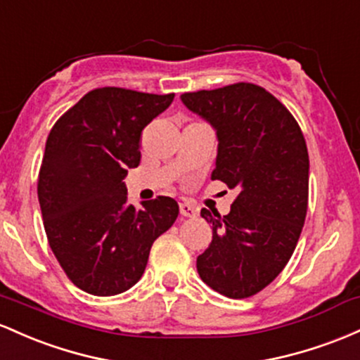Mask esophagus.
Listing matches in <instances>:
<instances>
[{
    "instance_id": "esophagus-1",
    "label": "esophagus",
    "mask_w": 360,
    "mask_h": 360,
    "mask_svg": "<svg viewBox=\"0 0 360 360\" xmlns=\"http://www.w3.org/2000/svg\"><path fill=\"white\" fill-rule=\"evenodd\" d=\"M180 214L184 217H195L197 216V207H195V205L187 204V202H185V204H180Z\"/></svg>"
}]
</instances>
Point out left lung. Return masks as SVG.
<instances>
[{
	"mask_svg": "<svg viewBox=\"0 0 360 360\" xmlns=\"http://www.w3.org/2000/svg\"><path fill=\"white\" fill-rule=\"evenodd\" d=\"M181 102L216 129L211 179L236 188L231 211L202 209L212 241L197 272L216 292L243 300L288 265L308 211L309 156L300 124L272 93L253 83L184 93Z\"/></svg>",
	"mask_w": 360,
	"mask_h": 360,
	"instance_id": "8db88e82",
	"label": "left lung"
}]
</instances>
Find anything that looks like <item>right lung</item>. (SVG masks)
Masks as SVG:
<instances>
[{"mask_svg":"<svg viewBox=\"0 0 360 360\" xmlns=\"http://www.w3.org/2000/svg\"><path fill=\"white\" fill-rule=\"evenodd\" d=\"M173 96L96 88L51 129L37 181L40 211L52 253L84 292L131 289L151 245L179 216L172 197L143 202V209L127 205L122 181L141 161V132Z\"/></svg>","mask_w":360,"mask_h":360,"instance_id":"1","label":"right lung"}]
</instances>
